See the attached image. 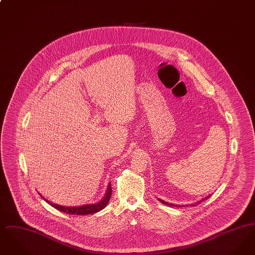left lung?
I'll return each instance as SVG.
<instances>
[{
	"instance_id": "1",
	"label": "left lung",
	"mask_w": 255,
	"mask_h": 255,
	"mask_svg": "<svg viewBox=\"0 0 255 255\" xmlns=\"http://www.w3.org/2000/svg\"><path fill=\"white\" fill-rule=\"evenodd\" d=\"M209 197H210V195H209V196H207V197H206V198H204V199H202V200H201V201H199V202H197V203H196V204H193V205H192V206H197V205H200V204H201V203H202V202H204V201H205V200H206V199H207V198H209ZM158 200H159V199H158ZM159 201H160V202H161V203H162V204H163V205H166V206H177V205H173V204H170V203H166V202H164V201H162V200H159Z\"/></svg>"
}]
</instances>
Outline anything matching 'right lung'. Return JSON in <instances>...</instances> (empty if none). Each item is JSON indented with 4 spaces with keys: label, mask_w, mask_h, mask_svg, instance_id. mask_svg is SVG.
Masks as SVG:
<instances>
[{
    "label": "right lung",
    "mask_w": 255,
    "mask_h": 255,
    "mask_svg": "<svg viewBox=\"0 0 255 255\" xmlns=\"http://www.w3.org/2000/svg\"><path fill=\"white\" fill-rule=\"evenodd\" d=\"M111 195H112V186H111V184H109L108 190H107V193L105 195V197L100 202H98L97 204H92V205H86V206H59V205L52 204V203L49 202L48 200H46L45 198H43V199L50 206H53L54 208L58 209L59 211H62L64 213L72 214V215L73 214H75V215H88V214H93V213L98 212L107 206L110 198H111Z\"/></svg>",
    "instance_id": "add662e5"
}]
</instances>
